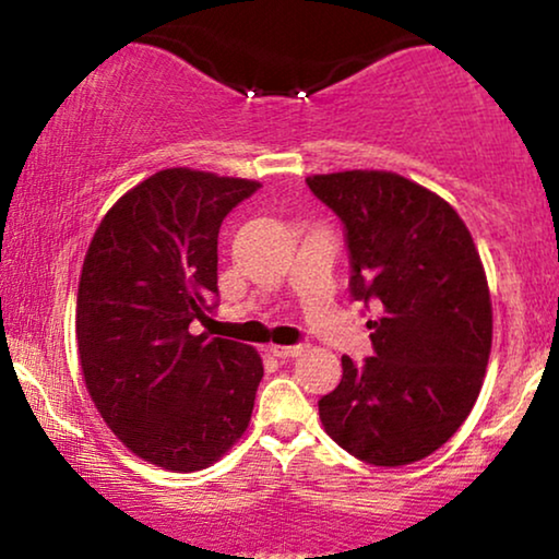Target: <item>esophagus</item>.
I'll use <instances>...</instances> for the list:
<instances>
[{
    "mask_svg": "<svg viewBox=\"0 0 559 559\" xmlns=\"http://www.w3.org/2000/svg\"><path fill=\"white\" fill-rule=\"evenodd\" d=\"M302 350H305L302 343H297V346H270V354L277 358H295V356H300Z\"/></svg>",
    "mask_w": 559,
    "mask_h": 559,
    "instance_id": "1",
    "label": "esophagus"
}]
</instances>
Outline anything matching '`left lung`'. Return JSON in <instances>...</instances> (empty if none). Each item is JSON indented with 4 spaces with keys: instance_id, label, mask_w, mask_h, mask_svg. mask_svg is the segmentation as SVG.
<instances>
[{
    "instance_id": "left-lung-1",
    "label": "left lung",
    "mask_w": 559,
    "mask_h": 559,
    "mask_svg": "<svg viewBox=\"0 0 559 559\" xmlns=\"http://www.w3.org/2000/svg\"><path fill=\"white\" fill-rule=\"evenodd\" d=\"M312 195L341 218L350 297L377 302L373 356H343V379L320 396V423L371 465L435 453L471 415L491 354V295L453 205L396 173L312 175Z\"/></svg>"
}]
</instances>
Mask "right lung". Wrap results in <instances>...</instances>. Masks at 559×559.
<instances>
[{"mask_svg": "<svg viewBox=\"0 0 559 559\" xmlns=\"http://www.w3.org/2000/svg\"><path fill=\"white\" fill-rule=\"evenodd\" d=\"M254 180L173 167L121 195L83 262L75 341L114 435L159 468L218 461L247 430L262 358L190 323L218 308V228Z\"/></svg>", "mask_w": 559, "mask_h": 559, "instance_id": "add662e5", "label": "right lung"}]
</instances>
